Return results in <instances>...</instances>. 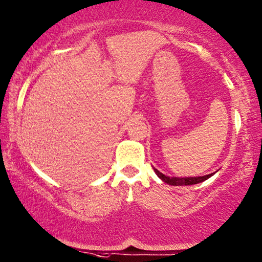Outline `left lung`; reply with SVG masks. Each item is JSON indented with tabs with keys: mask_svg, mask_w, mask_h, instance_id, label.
I'll return each mask as SVG.
<instances>
[{
	"mask_svg": "<svg viewBox=\"0 0 262 262\" xmlns=\"http://www.w3.org/2000/svg\"><path fill=\"white\" fill-rule=\"evenodd\" d=\"M155 172H156V175L161 178L163 182H165L166 184H170V185H192V184H197V183H201V182L208 180V178H210L211 176L214 175V173H209V175H206V176H196V177H170V176H165L164 173H162L161 171H158L156 168H154Z\"/></svg>",
	"mask_w": 262,
	"mask_h": 262,
	"instance_id": "obj_1",
	"label": "left lung"
}]
</instances>
